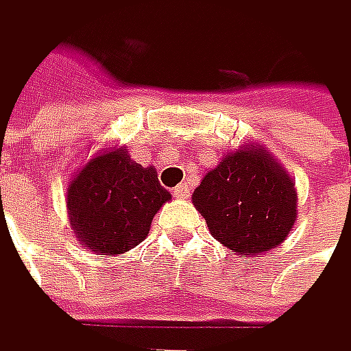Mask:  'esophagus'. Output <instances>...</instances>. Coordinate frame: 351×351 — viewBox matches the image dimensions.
Masks as SVG:
<instances>
[{
	"label": "esophagus",
	"instance_id": "esophagus-1",
	"mask_svg": "<svg viewBox=\"0 0 351 351\" xmlns=\"http://www.w3.org/2000/svg\"><path fill=\"white\" fill-rule=\"evenodd\" d=\"M172 195H174V197H187V195H189V185H187V183L177 185V187H174V191H172Z\"/></svg>",
	"mask_w": 351,
	"mask_h": 351
}]
</instances>
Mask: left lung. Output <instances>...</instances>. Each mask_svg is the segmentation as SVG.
Masks as SVG:
<instances>
[{"instance_id":"obj_1","label":"left lung","mask_w":351,"mask_h":351,"mask_svg":"<svg viewBox=\"0 0 351 351\" xmlns=\"http://www.w3.org/2000/svg\"><path fill=\"white\" fill-rule=\"evenodd\" d=\"M216 241L250 258L285 241L298 218L295 183L262 145L227 154L191 197Z\"/></svg>"}]
</instances>
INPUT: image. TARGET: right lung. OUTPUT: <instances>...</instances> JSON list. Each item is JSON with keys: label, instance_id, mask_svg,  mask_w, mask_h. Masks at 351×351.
<instances>
[{"label": "right lung", "instance_id": "add662e5", "mask_svg": "<svg viewBox=\"0 0 351 351\" xmlns=\"http://www.w3.org/2000/svg\"><path fill=\"white\" fill-rule=\"evenodd\" d=\"M70 227L85 250L116 256L139 245L156 212L172 199L154 166L133 162L124 147L99 152L66 189Z\"/></svg>", "mask_w": 351, "mask_h": 351}]
</instances>
